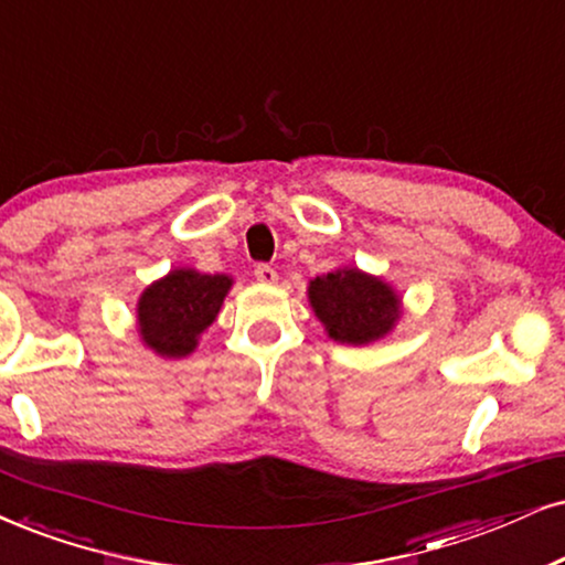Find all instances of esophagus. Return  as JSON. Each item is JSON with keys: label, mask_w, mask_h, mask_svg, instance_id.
<instances>
[{"label": "esophagus", "mask_w": 565, "mask_h": 565, "mask_svg": "<svg viewBox=\"0 0 565 565\" xmlns=\"http://www.w3.org/2000/svg\"><path fill=\"white\" fill-rule=\"evenodd\" d=\"M255 278H258L260 284H276L278 281V274L270 266H266V263H263V266H258L255 268Z\"/></svg>", "instance_id": "1"}]
</instances>
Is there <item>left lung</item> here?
Instances as JSON below:
<instances>
[{
  "label": "left lung",
  "mask_w": 565,
  "mask_h": 565,
  "mask_svg": "<svg viewBox=\"0 0 565 565\" xmlns=\"http://www.w3.org/2000/svg\"><path fill=\"white\" fill-rule=\"evenodd\" d=\"M307 302L323 323L328 339L367 347L394 331L402 320V295L381 276L341 266L307 284Z\"/></svg>",
  "instance_id": "1"
}]
</instances>
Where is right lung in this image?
Returning a JSON list of instances; mask_svg holds the SVG:
<instances>
[{
	"label": "right lung",
	"mask_w": 565,
	"mask_h": 565,
	"mask_svg": "<svg viewBox=\"0 0 565 565\" xmlns=\"http://www.w3.org/2000/svg\"><path fill=\"white\" fill-rule=\"evenodd\" d=\"M234 278L171 268L148 284L135 307V328L142 347L163 360H182L198 349L200 333L218 318Z\"/></svg>",
	"instance_id": "obj_1"
}]
</instances>
